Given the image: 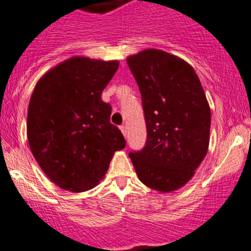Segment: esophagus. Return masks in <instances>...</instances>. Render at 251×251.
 <instances>
[{
  "mask_svg": "<svg viewBox=\"0 0 251 251\" xmlns=\"http://www.w3.org/2000/svg\"><path fill=\"white\" fill-rule=\"evenodd\" d=\"M121 130H122L123 135L126 136V126H121Z\"/></svg>",
  "mask_w": 251,
  "mask_h": 251,
  "instance_id": "34e87169",
  "label": "esophagus"
}]
</instances>
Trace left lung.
Returning a JSON list of instances; mask_svg holds the SVG:
<instances>
[{
  "instance_id": "8db88e82",
  "label": "left lung",
  "mask_w": 251,
  "mask_h": 251,
  "mask_svg": "<svg viewBox=\"0 0 251 251\" xmlns=\"http://www.w3.org/2000/svg\"><path fill=\"white\" fill-rule=\"evenodd\" d=\"M141 95L146 143L129 152L139 179L173 192L194 176L206 156L211 112L197 73L173 54L149 49L126 59Z\"/></svg>"
}]
</instances>
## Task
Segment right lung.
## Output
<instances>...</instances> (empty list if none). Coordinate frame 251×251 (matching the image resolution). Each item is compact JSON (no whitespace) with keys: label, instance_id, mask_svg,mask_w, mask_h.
I'll return each mask as SVG.
<instances>
[{"label":"right lung","instance_id":"add662e5","mask_svg":"<svg viewBox=\"0 0 251 251\" xmlns=\"http://www.w3.org/2000/svg\"><path fill=\"white\" fill-rule=\"evenodd\" d=\"M118 69L117 61L73 57L38 81L28 108L30 150L45 175L59 188L85 192L107 172L126 139L110 122L101 94Z\"/></svg>","mask_w":251,"mask_h":251}]
</instances>
